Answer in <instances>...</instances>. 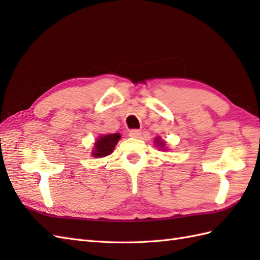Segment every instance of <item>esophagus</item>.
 I'll return each instance as SVG.
<instances>
[{"mask_svg":"<svg viewBox=\"0 0 260 260\" xmlns=\"http://www.w3.org/2000/svg\"><path fill=\"white\" fill-rule=\"evenodd\" d=\"M128 134H129L131 137H134V139H139V137H141V135H142V132L140 129H131Z\"/></svg>","mask_w":260,"mask_h":260,"instance_id":"1","label":"esophagus"}]
</instances>
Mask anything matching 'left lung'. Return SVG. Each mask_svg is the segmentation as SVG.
I'll use <instances>...</instances> for the list:
<instances>
[{"label":"left lung","mask_w":260,"mask_h":260,"mask_svg":"<svg viewBox=\"0 0 260 260\" xmlns=\"http://www.w3.org/2000/svg\"><path fill=\"white\" fill-rule=\"evenodd\" d=\"M155 143H156V146H158V148H162V150H165V148H163L164 145H165V143H164V141H162L161 137H157V139L155 140Z\"/></svg>","instance_id":"obj_1"}]
</instances>
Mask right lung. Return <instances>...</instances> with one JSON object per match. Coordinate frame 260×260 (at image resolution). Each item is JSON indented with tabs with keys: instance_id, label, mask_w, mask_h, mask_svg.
Returning <instances> with one entry per match:
<instances>
[{
	"instance_id": "add662e5",
	"label": "right lung",
	"mask_w": 260,
	"mask_h": 260,
	"mask_svg": "<svg viewBox=\"0 0 260 260\" xmlns=\"http://www.w3.org/2000/svg\"><path fill=\"white\" fill-rule=\"evenodd\" d=\"M120 139V134H107L101 136L96 141L95 146H93L92 156L95 157H104L112 154L114 148Z\"/></svg>"
}]
</instances>
